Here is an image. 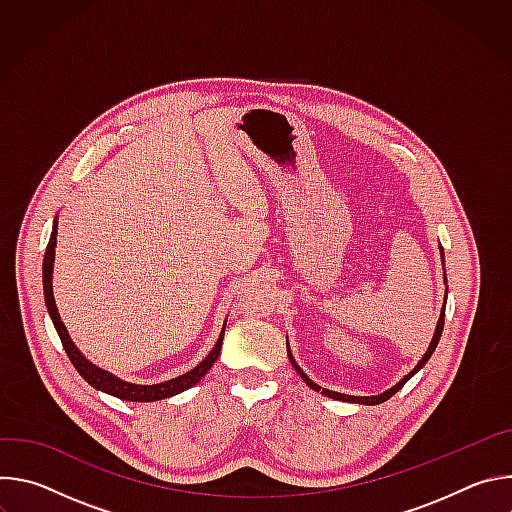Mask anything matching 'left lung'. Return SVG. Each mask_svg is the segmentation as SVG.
Masks as SVG:
<instances>
[{"label": "left lung", "mask_w": 512, "mask_h": 512, "mask_svg": "<svg viewBox=\"0 0 512 512\" xmlns=\"http://www.w3.org/2000/svg\"><path fill=\"white\" fill-rule=\"evenodd\" d=\"M440 253H442V261H444V249L440 247ZM444 281L448 283V279H446V271H444ZM444 316H446V300H444V308H442V314H440V320H437V326H435V332H433V338H431V342H429V346H427V352L423 354V358L417 362V367L409 373V375H405L395 387H391V389H387L385 393H381V395H373V397H354V395H344V393H336V391H330V389H322V387H318L310 377H306V373L300 369V364H296V358L291 356V350H289V344H287V356H289V360H291V364H294V369L298 371V375L304 379V383L310 387V389H314V391H320L322 395H326V397H330V399H336V401H346V403H360V405H379V403H385L387 399H391L419 369H423L425 367V362L431 358V354H433V350H435V346H437V342H440V338H442V330H444Z\"/></svg>", "instance_id": "8db88e82"}]
</instances>
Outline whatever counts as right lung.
Returning <instances> with one entry per match:
<instances>
[{"instance_id":"obj_1","label":"right lung","mask_w":512,"mask_h":512,"mask_svg":"<svg viewBox=\"0 0 512 512\" xmlns=\"http://www.w3.org/2000/svg\"><path fill=\"white\" fill-rule=\"evenodd\" d=\"M56 231H58V218H54V225H52V235H50V241H48V247H46V255H44V265H42V281H44V302H46V308H48V314L52 318V324L60 336V342L64 346V352L66 356L70 358V362L75 364V369L79 371V375L95 389L103 391V393H109L117 399H123V401H135V403H150V401H160V399H168L172 395H178L190 387H194L206 373L208 369L212 367V364L216 362L218 354H221V348H223V338H225V326H223V332L221 336H218L214 348L208 352V356L198 364V367H194L192 371H188L186 375H180L176 379H170V381H164V383H158V385H135V383H127L99 367H95V364L91 360L85 358V354L75 346V342L70 340L62 320H60V314H58V308H56V302H54V294H52V269H54V247H56Z\"/></svg>"}]
</instances>
